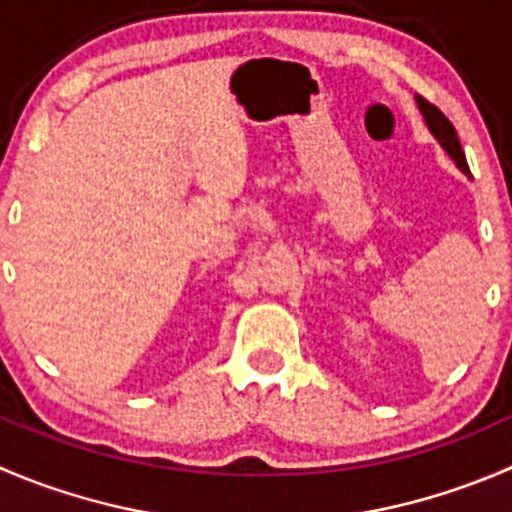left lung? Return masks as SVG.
Wrapping results in <instances>:
<instances>
[{
    "mask_svg": "<svg viewBox=\"0 0 512 512\" xmlns=\"http://www.w3.org/2000/svg\"><path fill=\"white\" fill-rule=\"evenodd\" d=\"M415 102H418L420 112H423V117H425V124H428V130L433 132L435 140L440 142V147H443V150L453 157L455 165H458L465 175H470L468 162H465V155H463V147H460V140H458V132H455V127L450 124V119L445 117V114L440 112L435 104H430L428 99L415 97Z\"/></svg>",
    "mask_w": 512,
    "mask_h": 512,
    "instance_id": "obj_1",
    "label": "left lung"
}]
</instances>
